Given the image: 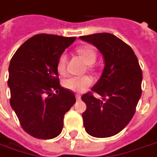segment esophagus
<instances>
[{"mask_svg":"<svg viewBox=\"0 0 157 157\" xmlns=\"http://www.w3.org/2000/svg\"><path fill=\"white\" fill-rule=\"evenodd\" d=\"M76 98L77 101H80L81 99V96L79 95V94H76Z\"/></svg>","mask_w":157,"mask_h":157,"instance_id":"1","label":"esophagus"}]
</instances>
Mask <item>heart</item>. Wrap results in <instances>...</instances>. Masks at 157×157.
<instances>
[{"instance_id": "b5f03b06", "label": "heart", "mask_w": 157, "mask_h": 157, "mask_svg": "<svg viewBox=\"0 0 157 157\" xmlns=\"http://www.w3.org/2000/svg\"><path fill=\"white\" fill-rule=\"evenodd\" d=\"M77 53L83 59L86 65H92L96 60V53L90 47H82L78 49ZM67 57L64 54H61L58 60L57 69L59 73L63 74L66 70ZM92 84L91 79L88 76H71L63 82L64 87L73 92H82Z\"/></svg>"}]
</instances>
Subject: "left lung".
<instances>
[{
  "instance_id": "1",
  "label": "left lung",
  "mask_w": 157,
  "mask_h": 157,
  "mask_svg": "<svg viewBox=\"0 0 157 157\" xmlns=\"http://www.w3.org/2000/svg\"><path fill=\"white\" fill-rule=\"evenodd\" d=\"M80 39L95 46L102 54L104 68L91 90L81 99L86 104L82 113L86 131L95 138H107L120 133L134 117L142 94L143 73L130 46L111 33L82 36Z\"/></svg>"
}]
</instances>
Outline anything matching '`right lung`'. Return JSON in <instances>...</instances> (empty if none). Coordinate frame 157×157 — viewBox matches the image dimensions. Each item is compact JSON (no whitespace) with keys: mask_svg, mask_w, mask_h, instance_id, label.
Masks as SVG:
<instances>
[{"mask_svg":"<svg viewBox=\"0 0 157 157\" xmlns=\"http://www.w3.org/2000/svg\"><path fill=\"white\" fill-rule=\"evenodd\" d=\"M76 37L37 34L23 43L9 66L10 105L31 136L51 139L63 127L64 115L76 103L72 92L60 86L57 63Z\"/></svg>","mask_w":157,"mask_h":157,"instance_id":"right-lung-1","label":"right lung"}]
</instances>
